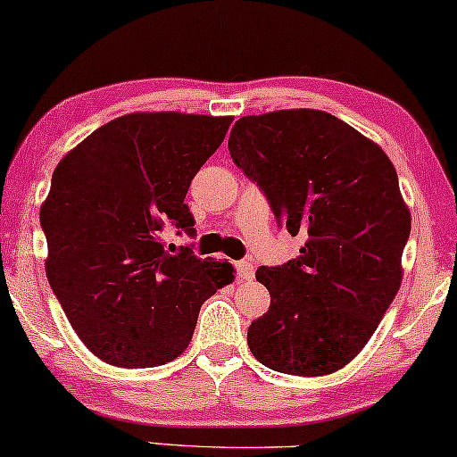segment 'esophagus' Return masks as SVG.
Here are the masks:
<instances>
[{
    "instance_id": "34e87169",
    "label": "esophagus",
    "mask_w": 457,
    "mask_h": 457,
    "mask_svg": "<svg viewBox=\"0 0 457 457\" xmlns=\"http://www.w3.org/2000/svg\"><path fill=\"white\" fill-rule=\"evenodd\" d=\"M235 269H237V277H239V279L250 281L253 277V264L247 262V260H239V262H235Z\"/></svg>"
}]
</instances>
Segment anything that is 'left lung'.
I'll list each match as a JSON object with an SVG mask.
<instances>
[{"instance_id":"1","label":"left lung","mask_w":457,"mask_h":457,"mask_svg":"<svg viewBox=\"0 0 457 457\" xmlns=\"http://www.w3.org/2000/svg\"><path fill=\"white\" fill-rule=\"evenodd\" d=\"M235 165L262 188L277 224L304 239L300 256L260 266L270 306L247 329L260 363L328 376L357 357L401 287L411 216L380 146L315 109L241 117Z\"/></svg>"}]
</instances>
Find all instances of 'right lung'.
Wrapping results in <instances>:
<instances>
[{
    "mask_svg": "<svg viewBox=\"0 0 457 457\" xmlns=\"http://www.w3.org/2000/svg\"><path fill=\"white\" fill-rule=\"evenodd\" d=\"M233 117L129 112L92 132L52 174L39 212L46 275L64 315L98 359L157 367L185 353L199 308L235 279L230 262L176 256L165 224L195 235L185 204L195 174Z\"/></svg>",
    "mask_w": 457,
    "mask_h": 457,
    "instance_id": "add662e5",
    "label": "right lung"
}]
</instances>
